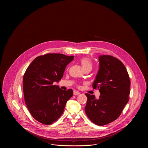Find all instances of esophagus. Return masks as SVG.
<instances>
[{"label":"esophagus","mask_w":148,"mask_h":148,"mask_svg":"<svg viewBox=\"0 0 148 148\" xmlns=\"http://www.w3.org/2000/svg\"><path fill=\"white\" fill-rule=\"evenodd\" d=\"M80 93L79 92V91H77V90H74L73 91V95H80Z\"/></svg>","instance_id":"1"}]
</instances>
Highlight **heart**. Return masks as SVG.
Masks as SVG:
<instances>
[{
	"label": "heart",
	"instance_id": "obj_1",
	"mask_svg": "<svg viewBox=\"0 0 148 148\" xmlns=\"http://www.w3.org/2000/svg\"><path fill=\"white\" fill-rule=\"evenodd\" d=\"M80 63L82 64L84 69L88 68L92 69V63L91 60L88 58H83L80 60Z\"/></svg>",
	"mask_w": 148,
	"mask_h": 148
}]
</instances>
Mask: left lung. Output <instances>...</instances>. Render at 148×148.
<instances>
[{
    "label": "left lung",
    "mask_w": 148,
    "mask_h": 148,
    "mask_svg": "<svg viewBox=\"0 0 148 148\" xmlns=\"http://www.w3.org/2000/svg\"><path fill=\"white\" fill-rule=\"evenodd\" d=\"M99 69L92 84L99 89L98 99L85 93L88 100L85 107L86 116L97 125L103 126L116 120L129 101L130 81L127 69L120 60L100 55Z\"/></svg>",
    "instance_id": "1"
}]
</instances>
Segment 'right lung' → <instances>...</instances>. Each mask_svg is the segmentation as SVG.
I'll list each match as a JSON object with an SVG mask.
<instances>
[{
	"mask_svg": "<svg viewBox=\"0 0 148 148\" xmlns=\"http://www.w3.org/2000/svg\"><path fill=\"white\" fill-rule=\"evenodd\" d=\"M73 58L62 53H47L35 58L25 72V103L32 117L42 124L51 125L55 122L73 96L71 89L64 90L53 83L61 80L66 66Z\"/></svg>",
	"mask_w": 148,
	"mask_h": 148,
	"instance_id": "1",
	"label": "right lung"
}]
</instances>
